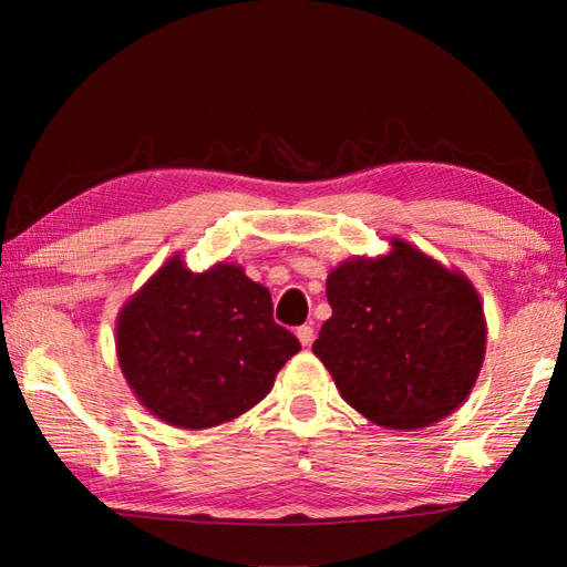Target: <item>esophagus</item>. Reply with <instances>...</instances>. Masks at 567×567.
Listing matches in <instances>:
<instances>
[{"label":"esophagus","mask_w":567,"mask_h":567,"mask_svg":"<svg viewBox=\"0 0 567 567\" xmlns=\"http://www.w3.org/2000/svg\"><path fill=\"white\" fill-rule=\"evenodd\" d=\"M297 339L302 346H311V341H315V327H309V323H305V327L297 329Z\"/></svg>","instance_id":"1"}]
</instances>
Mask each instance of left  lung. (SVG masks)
Instances as JSON below:
<instances>
[{
	"label": "left lung",
	"mask_w": 567,
	"mask_h": 567,
	"mask_svg": "<svg viewBox=\"0 0 567 567\" xmlns=\"http://www.w3.org/2000/svg\"><path fill=\"white\" fill-rule=\"evenodd\" d=\"M327 297L333 315L311 351L372 424L431 426L473 390L487 331L463 275L392 240L388 256L339 265Z\"/></svg>",
	"instance_id": "obj_1"
}]
</instances>
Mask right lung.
I'll list each match as a JSON object with an SVG mask.
<instances>
[{
    "label": "right lung",
    "mask_w": 567,
    "mask_h": 567,
    "mask_svg": "<svg viewBox=\"0 0 567 567\" xmlns=\"http://www.w3.org/2000/svg\"><path fill=\"white\" fill-rule=\"evenodd\" d=\"M272 299L238 265L187 270L177 256L122 309L116 353L143 406L179 429H209L256 406L299 351Z\"/></svg>",
    "instance_id": "obj_1"
}]
</instances>
